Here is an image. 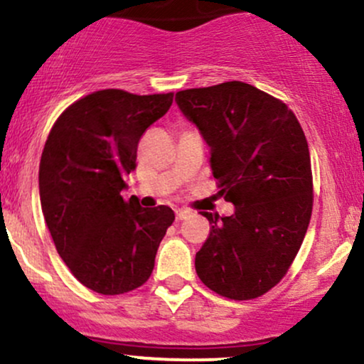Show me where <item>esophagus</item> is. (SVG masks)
<instances>
[{"label": "esophagus", "mask_w": 364, "mask_h": 364, "mask_svg": "<svg viewBox=\"0 0 364 364\" xmlns=\"http://www.w3.org/2000/svg\"><path fill=\"white\" fill-rule=\"evenodd\" d=\"M190 214H191V212L186 210V208H176V219H178V220L186 219V217L190 215Z\"/></svg>", "instance_id": "obj_1"}]
</instances>
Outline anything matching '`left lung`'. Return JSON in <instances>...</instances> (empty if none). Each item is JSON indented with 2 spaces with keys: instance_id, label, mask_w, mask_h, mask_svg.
Masks as SVG:
<instances>
[{
  "instance_id": "8db88e82",
  "label": "left lung",
  "mask_w": 364,
  "mask_h": 364,
  "mask_svg": "<svg viewBox=\"0 0 364 364\" xmlns=\"http://www.w3.org/2000/svg\"><path fill=\"white\" fill-rule=\"evenodd\" d=\"M179 111L210 147L219 195L235 214L202 212L210 235L195 257L208 289L253 299L286 275L310 224L311 162L294 112L243 82L176 94Z\"/></svg>"
}]
</instances>
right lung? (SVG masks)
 <instances>
[{"label":"right lung","mask_w":364,"mask_h":364,"mask_svg":"<svg viewBox=\"0 0 364 364\" xmlns=\"http://www.w3.org/2000/svg\"><path fill=\"white\" fill-rule=\"evenodd\" d=\"M174 94H89L58 118L39 166L41 207L58 253L75 277L99 294H123L150 277L157 248L174 220L169 207L124 202V176L150 124Z\"/></svg>","instance_id":"obj_1"}]
</instances>
